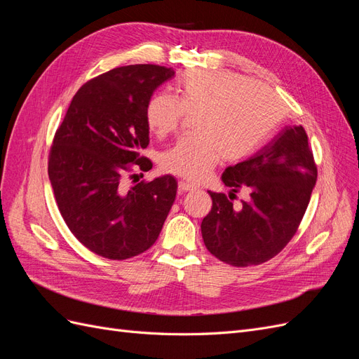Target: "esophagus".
I'll list each match as a JSON object with an SVG mask.
<instances>
[{
	"instance_id": "1",
	"label": "esophagus",
	"mask_w": 359,
	"mask_h": 359,
	"mask_svg": "<svg viewBox=\"0 0 359 359\" xmlns=\"http://www.w3.org/2000/svg\"><path fill=\"white\" fill-rule=\"evenodd\" d=\"M178 189H180V191H190V190H196L198 187L193 186V184H190V182L180 181L178 182Z\"/></svg>"
}]
</instances>
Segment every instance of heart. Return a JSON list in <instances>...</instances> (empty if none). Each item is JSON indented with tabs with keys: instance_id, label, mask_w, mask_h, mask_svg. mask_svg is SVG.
Returning <instances> with one entry per match:
<instances>
[{
	"instance_id": "heart-1",
	"label": "heart",
	"mask_w": 359,
	"mask_h": 359,
	"mask_svg": "<svg viewBox=\"0 0 359 359\" xmlns=\"http://www.w3.org/2000/svg\"><path fill=\"white\" fill-rule=\"evenodd\" d=\"M184 115H193V133L160 156L161 168L201 181L222 158L240 161L265 142L277 127L283 109L276 93L229 70L193 69L182 73L172 99L157 94L147 104L149 132L165 137Z\"/></svg>"
}]
</instances>
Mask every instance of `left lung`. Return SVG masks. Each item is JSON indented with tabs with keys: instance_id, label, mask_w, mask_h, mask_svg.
<instances>
[{
	"instance_id": "1",
	"label": "left lung",
	"mask_w": 359,
	"mask_h": 359,
	"mask_svg": "<svg viewBox=\"0 0 359 359\" xmlns=\"http://www.w3.org/2000/svg\"><path fill=\"white\" fill-rule=\"evenodd\" d=\"M316 180L306 130L285 128L253 157L226 168L222 181L229 198L208 191L212 208L201 224L206 248L232 266L266 262L295 235ZM243 188L250 198L236 209L230 199Z\"/></svg>"
}]
</instances>
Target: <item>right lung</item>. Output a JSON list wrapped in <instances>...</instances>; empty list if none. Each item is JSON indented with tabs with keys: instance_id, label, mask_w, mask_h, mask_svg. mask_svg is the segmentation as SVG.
<instances>
[{
	"instance_id": "add662e5",
	"label": "right lung",
	"mask_w": 359,
	"mask_h": 359,
	"mask_svg": "<svg viewBox=\"0 0 359 359\" xmlns=\"http://www.w3.org/2000/svg\"><path fill=\"white\" fill-rule=\"evenodd\" d=\"M172 76L170 67L136 64L86 82L53 137L48 169L53 196L72 233L95 255L123 260L144 253L175 202L172 175L132 187L123 181L130 163L153 168L139 158L149 144L145 111Z\"/></svg>"
}]
</instances>
